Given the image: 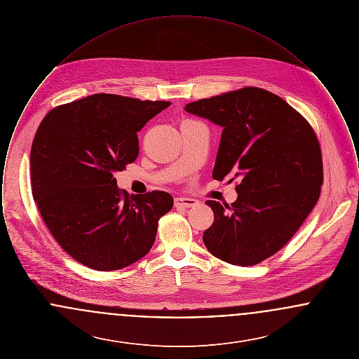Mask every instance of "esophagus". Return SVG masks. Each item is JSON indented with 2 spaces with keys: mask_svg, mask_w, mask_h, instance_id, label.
<instances>
[{
  "mask_svg": "<svg viewBox=\"0 0 359 359\" xmlns=\"http://www.w3.org/2000/svg\"><path fill=\"white\" fill-rule=\"evenodd\" d=\"M196 205H198V201L191 199V198H184V196L175 198V207H184V208H189V207H195Z\"/></svg>",
  "mask_w": 359,
  "mask_h": 359,
  "instance_id": "34e87169",
  "label": "esophagus"
}]
</instances>
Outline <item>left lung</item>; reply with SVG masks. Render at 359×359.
<instances>
[{"instance_id":"8db88e82","label":"left lung","mask_w":359,"mask_h":359,"mask_svg":"<svg viewBox=\"0 0 359 359\" xmlns=\"http://www.w3.org/2000/svg\"><path fill=\"white\" fill-rule=\"evenodd\" d=\"M186 111L223 128L212 177L239 179L231 205L205 202L214 211L205 248L231 265L259 264L293 237L320 196L319 140L299 111L259 87L187 103Z\"/></svg>"}]
</instances>
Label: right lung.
<instances>
[{"mask_svg":"<svg viewBox=\"0 0 359 359\" xmlns=\"http://www.w3.org/2000/svg\"><path fill=\"white\" fill-rule=\"evenodd\" d=\"M170 104L103 93L60 104L41 121L31 149L32 195L53 238L85 266L122 269L154 246L173 198L129 195L113 175L136 160L137 132Z\"/></svg>","mask_w":359,"mask_h":359,"instance_id":"add662e5","label":"right lung"}]
</instances>
